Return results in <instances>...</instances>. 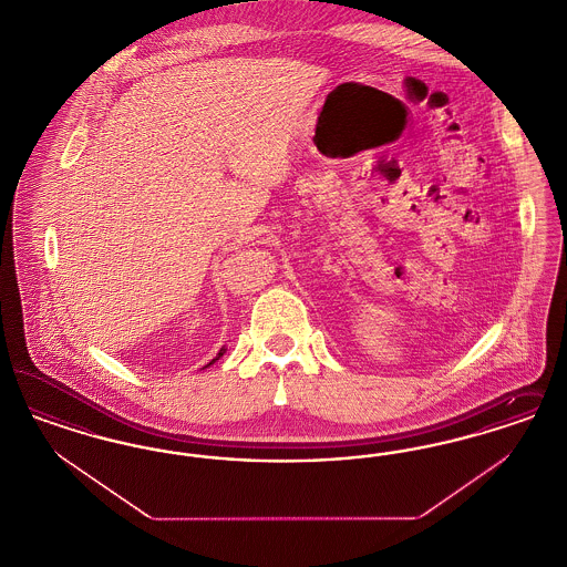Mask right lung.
<instances>
[{
    "label": "right lung",
    "mask_w": 567,
    "mask_h": 567,
    "mask_svg": "<svg viewBox=\"0 0 567 567\" xmlns=\"http://www.w3.org/2000/svg\"><path fill=\"white\" fill-rule=\"evenodd\" d=\"M225 351H227V349H225V347H223V349H220V351H218V354H216L215 359H213V361H210V363H208V365H213V363H215V361H218V359H220V357H223V354H225ZM208 365H206V368H208Z\"/></svg>",
    "instance_id": "1"
}]
</instances>
